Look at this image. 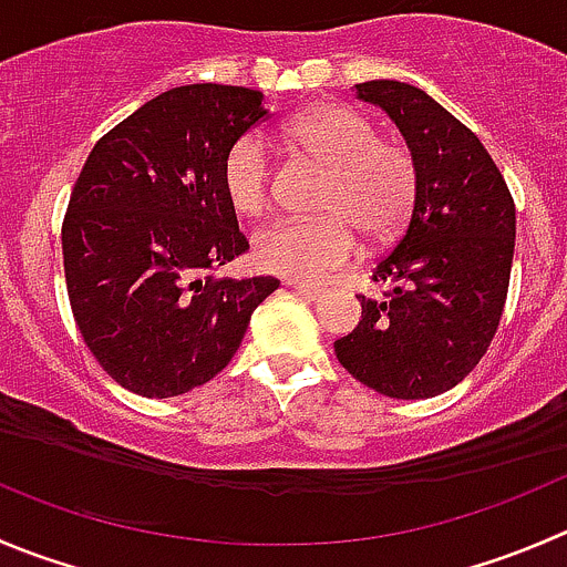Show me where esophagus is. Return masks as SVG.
<instances>
[{"instance_id":"34e87169","label":"esophagus","mask_w":567,"mask_h":567,"mask_svg":"<svg viewBox=\"0 0 567 567\" xmlns=\"http://www.w3.org/2000/svg\"><path fill=\"white\" fill-rule=\"evenodd\" d=\"M288 288L293 290V293H299V296H305V299H321V293L323 290L321 288H316V285H307V282H296V279H290L288 282Z\"/></svg>"}]
</instances>
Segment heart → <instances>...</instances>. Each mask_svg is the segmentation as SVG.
<instances>
[{"instance_id": "obj_1", "label": "heart", "mask_w": 567, "mask_h": 567, "mask_svg": "<svg viewBox=\"0 0 567 567\" xmlns=\"http://www.w3.org/2000/svg\"><path fill=\"white\" fill-rule=\"evenodd\" d=\"M288 146L327 166L318 194V218L271 224L255 238V262L288 279H323L349 266L365 235L390 240L410 218L417 194V163L399 141L379 137L377 124L340 104L301 113L282 130ZM221 185L240 216L257 218L271 205L274 166L257 132H246L227 150Z\"/></svg>"}]
</instances>
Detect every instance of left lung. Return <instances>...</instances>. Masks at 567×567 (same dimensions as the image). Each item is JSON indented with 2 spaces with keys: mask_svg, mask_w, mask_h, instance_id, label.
I'll return each instance as SVG.
<instances>
[{
  "mask_svg": "<svg viewBox=\"0 0 567 567\" xmlns=\"http://www.w3.org/2000/svg\"><path fill=\"white\" fill-rule=\"evenodd\" d=\"M404 135L417 163L410 221L357 296L362 318L334 340L340 365L388 399H430L463 382L504 316L515 251V202L480 137L421 87L357 85Z\"/></svg>",
  "mask_w": 567,
  "mask_h": 567,
  "instance_id": "obj_1",
  "label": "left lung"
}]
</instances>
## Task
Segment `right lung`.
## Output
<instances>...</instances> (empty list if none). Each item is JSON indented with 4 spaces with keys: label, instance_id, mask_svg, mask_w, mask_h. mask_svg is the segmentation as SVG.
Masks as SVG:
<instances>
[{
    "label": "right lung",
    "instance_id": "add662e5",
    "mask_svg": "<svg viewBox=\"0 0 567 567\" xmlns=\"http://www.w3.org/2000/svg\"><path fill=\"white\" fill-rule=\"evenodd\" d=\"M262 118L260 91L179 85L87 155L60 233L65 290L82 340L121 388L172 399L210 382L279 288L216 277L249 249L224 194V155Z\"/></svg>",
    "mask_w": 567,
    "mask_h": 567
}]
</instances>
